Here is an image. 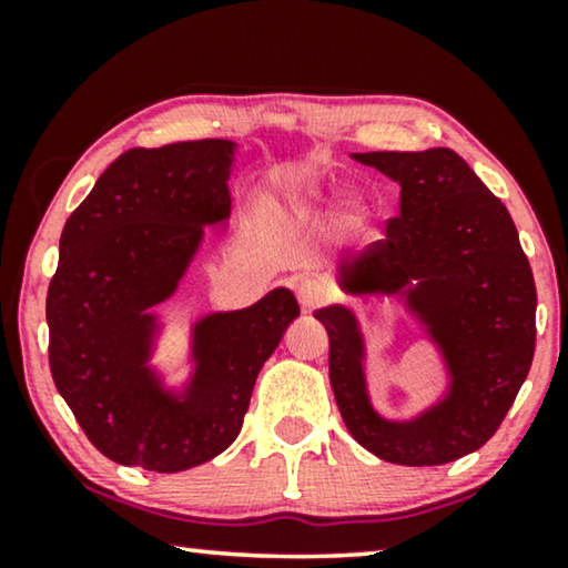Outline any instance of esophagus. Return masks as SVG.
Instances as JSON below:
<instances>
[{
  "instance_id": "34e87169",
  "label": "esophagus",
  "mask_w": 568,
  "mask_h": 568,
  "mask_svg": "<svg viewBox=\"0 0 568 568\" xmlns=\"http://www.w3.org/2000/svg\"><path fill=\"white\" fill-rule=\"evenodd\" d=\"M297 300L300 305L305 313H310V310L321 307L325 300H328V290L317 282V278H302V282L297 284Z\"/></svg>"
}]
</instances>
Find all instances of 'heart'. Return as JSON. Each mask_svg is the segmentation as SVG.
Here are the masks:
<instances>
[{"instance_id": "b5f03b06", "label": "heart", "mask_w": 568, "mask_h": 568, "mask_svg": "<svg viewBox=\"0 0 568 568\" xmlns=\"http://www.w3.org/2000/svg\"><path fill=\"white\" fill-rule=\"evenodd\" d=\"M300 204L307 206V209H317L321 206V196H317V191H305L300 196ZM346 216L352 224H362L364 216H367V209L359 201H348V209H346Z\"/></svg>"}]
</instances>
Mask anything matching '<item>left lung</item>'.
Instances as JSON below:
<instances>
[{"label": "left lung", "instance_id": "left-lung-1", "mask_svg": "<svg viewBox=\"0 0 568 568\" xmlns=\"http://www.w3.org/2000/svg\"><path fill=\"white\" fill-rule=\"evenodd\" d=\"M356 162L400 185L387 237L338 261L354 297H400L447 369L442 398L408 422L379 416L367 390V341L346 305L315 310L331 341V387L346 429L395 465H445L494 437L535 354L538 294L507 206L447 146L364 152Z\"/></svg>", "mask_w": 568, "mask_h": 568}]
</instances>
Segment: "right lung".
I'll list each match as a JSON object with an SVG mask.
<instances>
[{"label":"right lung","instance_id":"1","mask_svg":"<svg viewBox=\"0 0 568 568\" xmlns=\"http://www.w3.org/2000/svg\"><path fill=\"white\" fill-rule=\"evenodd\" d=\"M235 142L123 152L74 209L45 297L53 383L105 457L154 473L196 468L243 429L263 362L300 315L284 286L245 310L199 317L191 377L165 387L152 367L160 317L204 243L230 220Z\"/></svg>","mask_w":568,"mask_h":568}]
</instances>
